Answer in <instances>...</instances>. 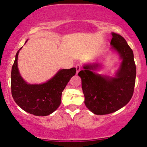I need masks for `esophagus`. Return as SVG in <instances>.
<instances>
[{"instance_id":"1","label":"esophagus","mask_w":147,"mask_h":147,"mask_svg":"<svg viewBox=\"0 0 147 147\" xmlns=\"http://www.w3.org/2000/svg\"><path fill=\"white\" fill-rule=\"evenodd\" d=\"M75 68H76V70H77V74L79 71H80L81 69H82V66H81V65H79V64H77V65H76Z\"/></svg>"}]
</instances>
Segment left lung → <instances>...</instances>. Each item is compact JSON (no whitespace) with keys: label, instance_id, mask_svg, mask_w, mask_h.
Wrapping results in <instances>:
<instances>
[{"label":"left lung","instance_id":"1","mask_svg":"<svg viewBox=\"0 0 147 147\" xmlns=\"http://www.w3.org/2000/svg\"><path fill=\"white\" fill-rule=\"evenodd\" d=\"M111 49L122 60L114 77L100 75L95 71L101 68L99 63L84 64L78 75L85 105L94 114L102 115L115 112L129 102L134 91L136 66L133 52L121 35L112 32Z\"/></svg>","mask_w":147,"mask_h":147}]
</instances>
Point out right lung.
Instances as JSON below:
<instances>
[{
    "label": "right lung",
    "instance_id": "add662e5",
    "mask_svg": "<svg viewBox=\"0 0 147 147\" xmlns=\"http://www.w3.org/2000/svg\"><path fill=\"white\" fill-rule=\"evenodd\" d=\"M21 48L16 53L11 68V89L13 99L27 113L36 116L49 115L60 106L62 92L70 78L75 75L76 68L60 69L45 83L28 84L21 77L18 68V53Z\"/></svg>",
    "mask_w": 147,
    "mask_h": 147
}]
</instances>
